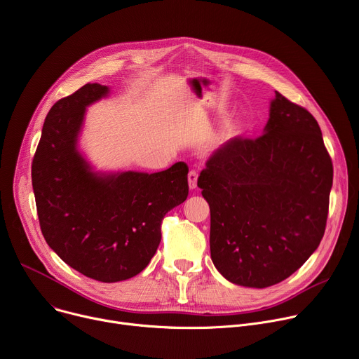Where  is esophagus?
<instances>
[{"instance_id": "1", "label": "esophagus", "mask_w": 359, "mask_h": 359, "mask_svg": "<svg viewBox=\"0 0 359 359\" xmlns=\"http://www.w3.org/2000/svg\"><path fill=\"white\" fill-rule=\"evenodd\" d=\"M197 180H198L197 171H189V174H188V187H189V189L197 188Z\"/></svg>"}]
</instances>
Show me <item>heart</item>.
<instances>
[{
	"instance_id": "b5f03b06",
	"label": "heart",
	"mask_w": 359,
	"mask_h": 359,
	"mask_svg": "<svg viewBox=\"0 0 359 359\" xmlns=\"http://www.w3.org/2000/svg\"><path fill=\"white\" fill-rule=\"evenodd\" d=\"M237 129H238L237 122H231V123H227L226 126H223L222 130H219L218 135L215 136V144L223 145V144L231 141L233 137L237 135Z\"/></svg>"
}]
</instances>
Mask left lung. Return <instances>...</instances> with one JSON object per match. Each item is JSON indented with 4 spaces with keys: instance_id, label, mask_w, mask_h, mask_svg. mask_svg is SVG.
<instances>
[{
    "instance_id": "1",
    "label": "left lung",
    "mask_w": 359,
    "mask_h": 359,
    "mask_svg": "<svg viewBox=\"0 0 359 359\" xmlns=\"http://www.w3.org/2000/svg\"><path fill=\"white\" fill-rule=\"evenodd\" d=\"M332 180L316 119L276 92L262 136L234 137L198 178L217 270L245 287L287 279L323 237Z\"/></svg>"
}]
</instances>
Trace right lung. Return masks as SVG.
I'll use <instances>...</instances> for the list:
<instances>
[{
    "label": "right lung",
    "instance_id": "1",
    "mask_svg": "<svg viewBox=\"0 0 359 359\" xmlns=\"http://www.w3.org/2000/svg\"><path fill=\"white\" fill-rule=\"evenodd\" d=\"M109 86L88 83L54 103L44 121L32 180L41 233L65 263L115 283L141 273L161 243V223L188 197L184 162L148 174L96 171L79 149L86 109Z\"/></svg>",
    "mask_w": 359,
    "mask_h": 359
}]
</instances>
